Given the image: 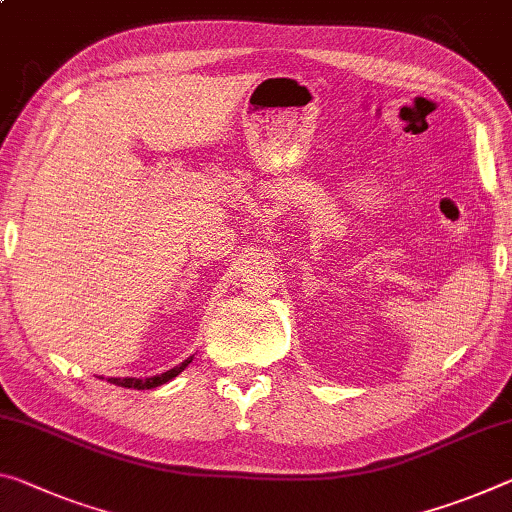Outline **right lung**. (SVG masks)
<instances>
[{
	"mask_svg": "<svg viewBox=\"0 0 512 512\" xmlns=\"http://www.w3.org/2000/svg\"><path fill=\"white\" fill-rule=\"evenodd\" d=\"M191 360L193 358H186L182 364H177V367L159 373V376H150V378H109V383L118 385V387H127V389H154V387L168 383V380H173L175 376H180V373L186 367H189Z\"/></svg>",
	"mask_w": 512,
	"mask_h": 512,
	"instance_id": "1",
	"label": "right lung"
}]
</instances>
